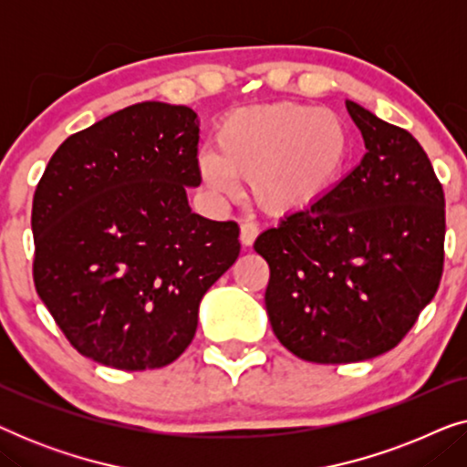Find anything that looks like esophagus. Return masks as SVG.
Instances as JSON below:
<instances>
[{
    "label": "esophagus",
    "mask_w": 467,
    "mask_h": 467,
    "mask_svg": "<svg viewBox=\"0 0 467 467\" xmlns=\"http://www.w3.org/2000/svg\"><path fill=\"white\" fill-rule=\"evenodd\" d=\"M257 235H259V227H257V223H253V221H244L240 225V242L244 246H253V242L257 240Z\"/></svg>",
    "instance_id": "34e87169"
}]
</instances>
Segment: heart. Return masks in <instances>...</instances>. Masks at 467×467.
Here are the masks:
<instances>
[{"mask_svg":"<svg viewBox=\"0 0 467 467\" xmlns=\"http://www.w3.org/2000/svg\"><path fill=\"white\" fill-rule=\"evenodd\" d=\"M219 152L197 157L202 181L232 195L235 178L251 182L261 208L286 214L308 208L342 176L350 157V131L340 114L306 104L240 108L216 131Z\"/></svg>","mask_w":467,"mask_h":467,"instance_id":"obj_1","label":"heart"}]
</instances>
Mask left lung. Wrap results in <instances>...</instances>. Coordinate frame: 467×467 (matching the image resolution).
<instances>
[{"label":"left lung","mask_w":467,"mask_h":467,"mask_svg":"<svg viewBox=\"0 0 467 467\" xmlns=\"http://www.w3.org/2000/svg\"><path fill=\"white\" fill-rule=\"evenodd\" d=\"M366 155L310 208L254 240L270 265L265 310L285 348L353 363L398 347L436 296L444 191L423 146L347 101Z\"/></svg>","instance_id":"obj_1"}]
</instances>
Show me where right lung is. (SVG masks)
<instances>
[{"mask_svg": "<svg viewBox=\"0 0 467 467\" xmlns=\"http://www.w3.org/2000/svg\"><path fill=\"white\" fill-rule=\"evenodd\" d=\"M200 123L142 101L69 136L34 195V283L63 336L101 366L178 359L210 286L240 254L235 221L191 213Z\"/></svg>", "mask_w": 467, "mask_h": 467, "instance_id": "add662e5", "label": "right lung"}]
</instances>
